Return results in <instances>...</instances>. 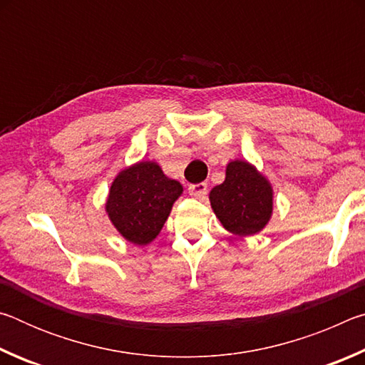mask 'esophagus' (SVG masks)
Instances as JSON below:
<instances>
[{"label": "esophagus", "mask_w": 365, "mask_h": 365, "mask_svg": "<svg viewBox=\"0 0 365 365\" xmlns=\"http://www.w3.org/2000/svg\"><path fill=\"white\" fill-rule=\"evenodd\" d=\"M188 193L191 196L197 197V200H205L207 195V183L201 182V183H193L188 187Z\"/></svg>", "instance_id": "1"}]
</instances>
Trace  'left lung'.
<instances>
[{
    "label": "left lung",
    "instance_id": "obj_1",
    "mask_svg": "<svg viewBox=\"0 0 365 365\" xmlns=\"http://www.w3.org/2000/svg\"><path fill=\"white\" fill-rule=\"evenodd\" d=\"M217 219L228 232L248 237L261 232L272 215V187L246 160H232L225 180L209 193Z\"/></svg>",
    "mask_w": 365,
    "mask_h": 365
}]
</instances>
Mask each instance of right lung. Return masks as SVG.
Wrapping results in <instances>:
<instances>
[{
    "label": "right lung",
    "mask_w": 365,
    "mask_h": 365,
    "mask_svg": "<svg viewBox=\"0 0 365 365\" xmlns=\"http://www.w3.org/2000/svg\"><path fill=\"white\" fill-rule=\"evenodd\" d=\"M182 191V185L165 177L156 163L145 160L115 177L106 212L123 238L143 246L158 237Z\"/></svg>",
    "instance_id": "right-lung-1"
}]
</instances>
